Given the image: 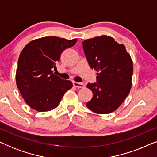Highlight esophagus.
Segmentation results:
<instances>
[{"label": "esophagus", "instance_id": "obj_1", "mask_svg": "<svg viewBox=\"0 0 157 157\" xmlns=\"http://www.w3.org/2000/svg\"><path fill=\"white\" fill-rule=\"evenodd\" d=\"M73 85H74V87H76V88H80V89H81V88H84L85 87V85L83 84V83H78V82H73Z\"/></svg>", "mask_w": 157, "mask_h": 157}]
</instances>
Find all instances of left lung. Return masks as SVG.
<instances>
[{
    "mask_svg": "<svg viewBox=\"0 0 157 157\" xmlns=\"http://www.w3.org/2000/svg\"><path fill=\"white\" fill-rule=\"evenodd\" d=\"M83 48L90 67L97 71V83L86 86L93 92L87 108L98 114L113 112L121 106L132 88L130 54L124 45L105 35L85 40Z\"/></svg>",
    "mask_w": 157,
    "mask_h": 157,
    "instance_id": "8db88e82",
    "label": "left lung"
}]
</instances>
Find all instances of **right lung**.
<instances>
[{
	"instance_id": "1",
	"label": "right lung",
	"mask_w": 157,
	"mask_h": 157,
	"mask_svg": "<svg viewBox=\"0 0 157 157\" xmlns=\"http://www.w3.org/2000/svg\"><path fill=\"white\" fill-rule=\"evenodd\" d=\"M76 38L46 36L29 42L19 56L16 81L25 102L43 112L59 106L61 98L73 86L72 82L53 74L62 52L74 46Z\"/></svg>"
}]
</instances>
